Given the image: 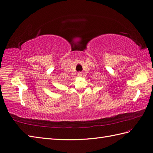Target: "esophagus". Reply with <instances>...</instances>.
Segmentation results:
<instances>
[{"mask_svg": "<svg viewBox=\"0 0 153 153\" xmlns=\"http://www.w3.org/2000/svg\"><path fill=\"white\" fill-rule=\"evenodd\" d=\"M82 73H77V76H79V77H81L82 76Z\"/></svg>", "mask_w": 153, "mask_h": 153, "instance_id": "obj_1", "label": "esophagus"}]
</instances>
